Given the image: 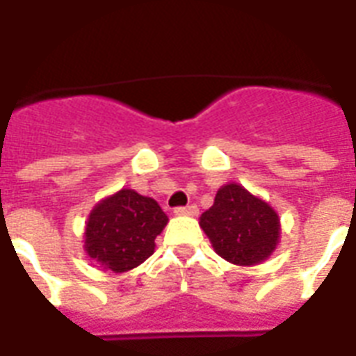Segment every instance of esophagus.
<instances>
[{"mask_svg": "<svg viewBox=\"0 0 356 356\" xmlns=\"http://www.w3.org/2000/svg\"><path fill=\"white\" fill-rule=\"evenodd\" d=\"M173 213H175V215H186V217H196V215H198V205H181V207H175Z\"/></svg>", "mask_w": 356, "mask_h": 356, "instance_id": "obj_1", "label": "esophagus"}]
</instances>
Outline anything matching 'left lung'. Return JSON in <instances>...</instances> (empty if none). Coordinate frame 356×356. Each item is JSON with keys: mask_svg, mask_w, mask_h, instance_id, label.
Listing matches in <instances>:
<instances>
[{"mask_svg": "<svg viewBox=\"0 0 356 356\" xmlns=\"http://www.w3.org/2000/svg\"><path fill=\"white\" fill-rule=\"evenodd\" d=\"M200 226L217 254L239 266L266 260L279 239L277 213L236 183L217 192L211 207L202 213Z\"/></svg>", "mask_w": 356, "mask_h": 356, "instance_id": "1", "label": "left lung"}]
</instances>
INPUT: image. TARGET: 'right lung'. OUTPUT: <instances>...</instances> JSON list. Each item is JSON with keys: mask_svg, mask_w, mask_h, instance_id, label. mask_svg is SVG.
<instances>
[{"mask_svg": "<svg viewBox=\"0 0 356 356\" xmlns=\"http://www.w3.org/2000/svg\"><path fill=\"white\" fill-rule=\"evenodd\" d=\"M168 217L152 198L122 188L94 207L86 225V252L113 272H128L154 252Z\"/></svg>", "mask_w": 356, "mask_h": 356, "instance_id": "add662e5", "label": "right lung"}]
</instances>
